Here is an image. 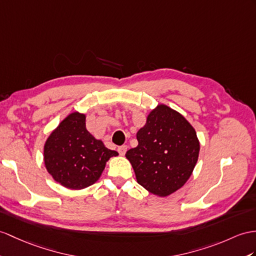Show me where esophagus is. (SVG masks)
Wrapping results in <instances>:
<instances>
[{"label": "esophagus", "instance_id": "1", "mask_svg": "<svg viewBox=\"0 0 256 256\" xmlns=\"http://www.w3.org/2000/svg\"><path fill=\"white\" fill-rule=\"evenodd\" d=\"M117 151H118V153H120V155H124V153H126V151H127V146H118Z\"/></svg>", "mask_w": 256, "mask_h": 256}]
</instances>
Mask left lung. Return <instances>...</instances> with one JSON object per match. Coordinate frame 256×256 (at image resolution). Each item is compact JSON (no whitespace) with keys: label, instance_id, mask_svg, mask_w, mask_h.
<instances>
[{"label":"left lung","instance_id":"1","mask_svg":"<svg viewBox=\"0 0 256 256\" xmlns=\"http://www.w3.org/2000/svg\"><path fill=\"white\" fill-rule=\"evenodd\" d=\"M136 140L138 146L127 151L126 158L143 188L165 198L188 182L198 158L200 141L184 115L158 104L136 132Z\"/></svg>","mask_w":256,"mask_h":256}]
</instances>
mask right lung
Returning a JSON list of instances; mask_svg holds the SVG:
<instances>
[{"instance_id": "right-lung-1", "label": "right lung", "mask_w": 256, "mask_h": 256, "mask_svg": "<svg viewBox=\"0 0 256 256\" xmlns=\"http://www.w3.org/2000/svg\"><path fill=\"white\" fill-rule=\"evenodd\" d=\"M86 128V114L74 112L50 134L43 148L48 172L56 182L70 190L96 184L106 162L117 156Z\"/></svg>"}]
</instances>
